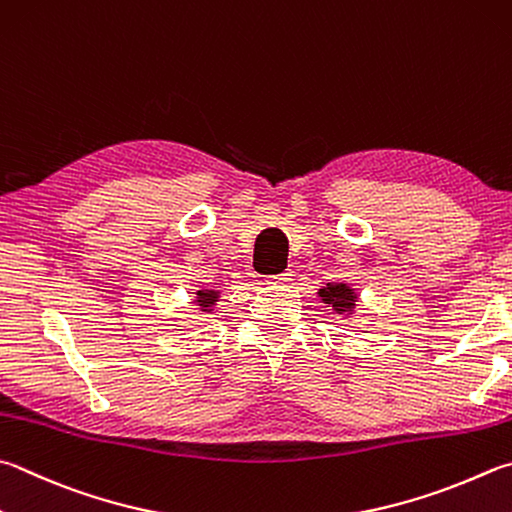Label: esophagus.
Segmentation results:
<instances>
[{
    "instance_id": "esophagus-1",
    "label": "esophagus",
    "mask_w": 512,
    "mask_h": 512,
    "mask_svg": "<svg viewBox=\"0 0 512 512\" xmlns=\"http://www.w3.org/2000/svg\"><path fill=\"white\" fill-rule=\"evenodd\" d=\"M291 280H293V273L286 271V273H280V275H271L266 282L273 284V286H286Z\"/></svg>"
}]
</instances>
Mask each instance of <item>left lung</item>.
<instances>
[{
  "label": "left lung",
  "mask_w": 512,
  "mask_h": 512,
  "mask_svg": "<svg viewBox=\"0 0 512 512\" xmlns=\"http://www.w3.org/2000/svg\"><path fill=\"white\" fill-rule=\"evenodd\" d=\"M318 295L324 304L331 306L333 313L347 315L349 318V315L356 311L358 293H356V288H351L345 282H329L327 286L320 288Z\"/></svg>",
  "instance_id": "1"
}]
</instances>
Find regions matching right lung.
<instances>
[{"label": "right lung", "mask_w": 512, "mask_h": 512, "mask_svg": "<svg viewBox=\"0 0 512 512\" xmlns=\"http://www.w3.org/2000/svg\"><path fill=\"white\" fill-rule=\"evenodd\" d=\"M217 302H219L217 288H201V291H197V297H194V304H197L203 313H210L212 306Z\"/></svg>", "instance_id": "obj_1"}]
</instances>
